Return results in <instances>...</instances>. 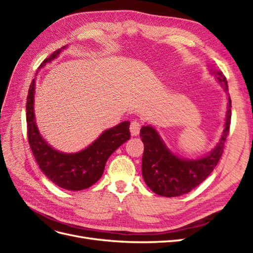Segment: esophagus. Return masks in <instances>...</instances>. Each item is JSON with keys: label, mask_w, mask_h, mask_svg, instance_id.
Segmentation results:
<instances>
[{"label": "esophagus", "mask_w": 253, "mask_h": 253, "mask_svg": "<svg viewBox=\"0 0 253 253\" xmlns=\"http://www.w3.org/2000/svg\"><path fill=\"white\" fill-rule=\"evenodd\" d=\"M129 131H131L132 136H137L140 131V125L138 121H133L131 126H129Z\"/></svg>", "instance_id": "34e87169"}]
</instances>
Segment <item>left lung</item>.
<instances>
[{
	"label": "left lung",
	"mask_w": 253,
	"mask_h": 253,
	"mask_svg": "<svg viewBox=\"0 0 253 253\" xmlns=\"http://www.w3.org/2000/svg\"><path fill=\"white\" fill-rule=\"evenodd\" d=\"M209 71L224 87L228 103L224 131L219 141L208 154L195 159L178 156L168 148L154 126L147 125L140 129L139 135L144 145L141 165L142 177L153 192L160 196L175 197L190 192L212 173L223 154L231 122V99L223 73L211 68Z\"/></svg>",
	"instance_id": "obj_1"
}]
</instances>
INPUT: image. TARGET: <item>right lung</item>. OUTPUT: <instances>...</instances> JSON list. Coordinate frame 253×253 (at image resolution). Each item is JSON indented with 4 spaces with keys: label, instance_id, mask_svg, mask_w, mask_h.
<instances>
[{
    "label": "right lung",
    "instance_id": "1",
    "mask_svg": "<svg viewBox=\"0 0 253 253\" xmlns=\"http://www.w3.org/2000/svg\"><path fill=\"white\" fill-rule=\"evenodd\" d=\"M63 46L45 59L40 68L59 57ZM37 72V74L39 73ZM36 74V76H37ZM36 78L30 83L26 102L28 142L41 171L60 188L70 191L87 189L96 183L103 174L109 157L121 144L129 139V122L124 121L105 129L88 147L76 153H64L52 148L43 138L35 116Z\"/></svg>",
    "mask_w": 253,
    "mask_h": 253
}]
</instances>
